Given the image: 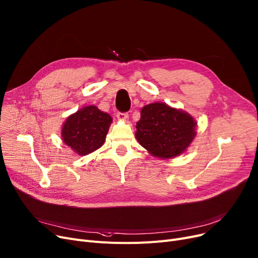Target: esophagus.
<instances>
[{"label":"esophagus","mask_w":258,"mask_h":258,"mask_svg":"<svg viewBox=\"0 0 258 258\" xmlns=\"http://www.w3.org/2000/svg\"><path fill=\"white\" fill-rule=\"evenodd\" d=\"M117 118L119 120L126 121L128 119V114L127 113H121V111H118V113H117Z\"/></svg>","instance_id":"esophagus-1"}]
</instances>
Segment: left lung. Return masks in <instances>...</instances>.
Listing matches in <instances>:
<instances>
[{"mask_svg": "<svg viewBox=\"0 0 258 258\" xmlns=\"http://www.w3.org/2000/svg\"><path fill=\"white\" fill-rule=\"evenodd\" d=\"M197 122L184 111L156 102L141 109L136 138L153 156L166 159L182 154L193 141Z\"/></svg>", "mask_w": 258, "mask_h": 258, "instance_id": "8db88e82", "label": "left lung"}]
</instances>
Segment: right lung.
<instances>
[{
    "label": "right lung",
    "mask_w": 258,
    "mask_h": 258,
    "mask_svg": "<svg viewBox=\"0 0 258 258\" xmlns=\"http://www.w3.org/2000/svg\"><path fill=\"white\" fill-rule=\"evenodd\" d=\"M111 123V117L89 105L70 116L62 128V139L79 155H87L101 148Z\"/></svg>",
    "instance_id": "add662e5"
}]
</instances>
